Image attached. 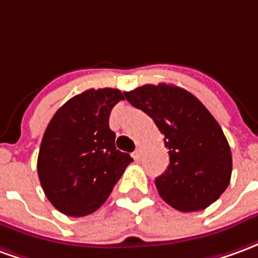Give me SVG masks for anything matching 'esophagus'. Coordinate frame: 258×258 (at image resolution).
<instances>
[{
	"label": "esophagus",
	"instance_id": "obj_1",
	"mask_svg": "<svg viewBox=\"0 0 258 258\" xmlns=\"http://www.w3.org/2000/svg\"><path fill=\"white\" fill-rule=\"evenodd\" d=\"M141 155H142V151H141V148H137L134 153H133V156H134L135 160H138V159H141Z\"/></svg>",
	"mask_w": 258,
	"mask_h": 258
}]
</instances>
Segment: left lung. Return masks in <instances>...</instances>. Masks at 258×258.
<instances>
[{
  "label": "left lung",
  "mask_w": 258,
  "mask_h": 258,
  "mask_svg": "<svg viewBox=\"0 0 258 258\" xmlns=\"http://www.w3.org/2000/svg\"><path fill=\"white\" fill-rule=\"evenodd\" d=\"M164 135L170 164L155 179L162 199L182 213L203 210L227 189L232 155L220 124L202 102L175 85L146 84L124 92Z\"/></svg>",
  "instance_id": "8db88e82"
}]
</instances>
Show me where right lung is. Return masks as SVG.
Here are the masks:
<instances>
[{
    "instance_id": "right-lung-1",
    "label": "right lung",
    "mask_w": 258,
    "mask_h": 258,
    "mask_svg": "<svg viewBox=\"0 0 258 258\" xmlns=\"http://www.w3.org/2000/svg\"><path fill=\"white\" fill-rule=\"evenodd\" d=\"M121 99L114 88L87 90L59 107L48 124L37 171L48 200L66 216L98 210L133 162L116 149L109 128L110 112Z\"/></svg>"
}]
</instances>
